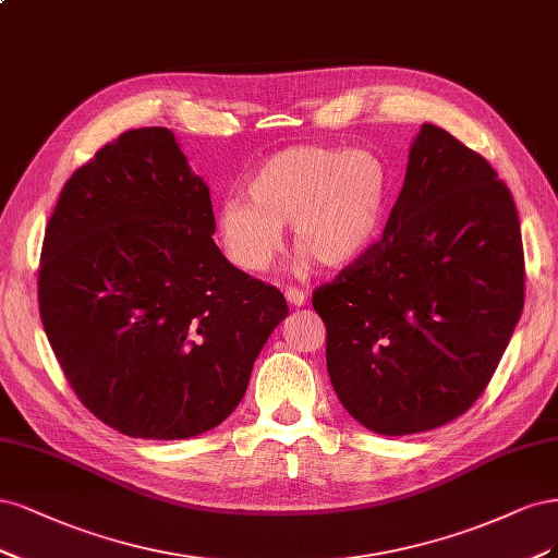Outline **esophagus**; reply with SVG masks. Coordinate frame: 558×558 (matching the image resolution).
<instances>
[{
    "instance_id": "1",
    "label": "esophagus",
    "mask_w": 558,
    "mask_h": 558,
    "mask_svg": "<svg viewBox=\"0 0 558 558\" xmlns=\"http://www.w3.org/2000/svg\"><path fill=\"white\" fill-rule=\"evenodd\" d=\"M284 296H287V303L296 305V308H301V305H305V301H308V294L301 290H294V287H290V290L284 292Z\"/></svg>"
}]
</instances>
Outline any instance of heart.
Wrapping results in <instances>:
<instances>
[{
  "mask_svg": "<svg viewBox=\"0 0 558 558\" xmlns=\"http://www.w3.org/2000/svg\"><path fill=\"white\" fill-rule=\"evenodd\" d=\"M245 196L218 208V239L227 259L262 274L282 250V225L292 222L299 264L313 255L343 268L362 259L387 218L391 171L364 148L290 146L268 155L247 178Z\"/></svg>",
  "mask_w": 558,
  "mask_h": 558,
  "instance_id": "obj_1",
  "label": "heart"
}]
</instances>
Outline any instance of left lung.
Returning <instances> with one entry per match:
<instances>
[{
    "mask_svg": "<svg viewBox=\"0 0 558 558\" xmlns=\"http://www.w3.org/2000/svg\"><path fill=\"white\" fill-rule=\"evenodd\" d=\"M338 401L380 436L469 410L524 308V250L492 165L424 122L383 241L313 294Z\"/></svg>",
    "mask_w": 558,
    "mask_h": 558,
    "instance_id": "left-lung-1",
    "label": "left lung"
}]
</instances>
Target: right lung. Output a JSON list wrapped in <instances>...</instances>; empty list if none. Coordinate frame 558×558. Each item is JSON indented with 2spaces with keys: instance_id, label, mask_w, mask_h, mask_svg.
I'll return each mask as SVG.
<instances>
[{
  "instance_id": "right-lung-1",
  "label": "right lung",
  "mask_w": 558,
  "mask_h": 558,
  "mask_svg": "<svg viewBox=\"0 0 558 558\" xmlns=\"http://www.w3.org/2000/svg\"><path fill=\"white\" fill-rule=\"evenodd\" d=\"M213 233L208 185L167 128L120 134L60 192L41 322L81 403L124 436L183 440L225 422L290 313Z\"/></svg>"
}]
</instances>
